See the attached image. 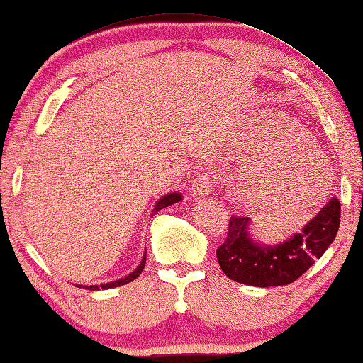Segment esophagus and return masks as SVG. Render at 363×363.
Here are the masks:
<instances>
[{"instance_id":"34e87169","label":"esophagus","mask_w":363,"mask_h":363,"mask_svg":"<svg viewBox=\"0 0 363 363\" xmlns=\"http://www.w3.org/2000/svg\"><path fill=\"white\" fill-rule=\"evenodd\" d=\"M214 186V176L211 173H201L200 176L195 177L194 181V186H192V194L195 196H199V199H201V196H206L211 194V189H213Z\"/></svg>"}]
</instances>
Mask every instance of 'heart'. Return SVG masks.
<instances>
[{
  "label": "heart",
  "instance_id": "1",
  "mask_svg": "<svg viewBox=\"0 0 363 363\" xmlns=\"http://www.w3.org/2000/svg\"><path fill=\"white\" fill-rule=\"evenodd\" d=\"M238 141L252 150L245 189L255 200H298L301 186L296 179H309L311 169L322 177L328 174L311 136L289 117L268 116L257 125L242 128Z\"/></svg>",
  "mask_w": 363,
  "mask_h": 363
}]
</instances>
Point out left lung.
I'll use <instances>...</instances> for the list:
<instances>
[{
  "mask_svg": "<svg viewBox=\"0 0 363 363\" xmlns=\"http://www.w3.org/2000/svg\"><path fill=\"white\" fill-rule=\"evenodd\" d=\"M341 203L332 196L300 233L276 246L260 245L250 238L249 217L232 216L225 241L216 255L222 272L240 284L274 287L292 284L314 262L324 255L338 233Z\"/></svg>",
  "mask_w": 363,
  "mask_h": 363,
  "instance_id": "obj_1",
  "label": "left lung"
}]
</instances>
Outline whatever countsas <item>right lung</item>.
Instances as JSON below:
<instances>
[{
	"label": "right lung",
	"instance_id": "add662e5",
	"mask_svg": "<svg viewBox=\"0 0 363 363\" xmlns=\"http://www.w3.org/2000/svg\"><path fill=\"white\" fill-rule=\"evenodd\" d=\"M181 200H182V195H181L179 192H173V194H168V195L162 196V199L155 203V206H154V209H152V216H154L155 213H159L160 209L168 208V206H171V204H174V203L181 201ZM144 265H146V252H144L143 260H141L140 265H138V267L135 268V272H131L128 276H125V278H121V279L113 281V282H106V284H101V286H77V287H85V289H90V291H100V289H113V287H118V286L128 284V282L135 281V279L138 278V276H140V274L143 273Z\"/></svg>",
	"mask_w": 363,
	"mask_h": 363
}]
</instances>
